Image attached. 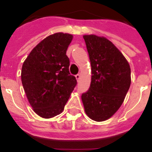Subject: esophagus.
Instances as JSON below:
<instances>
[{
	"label": "esophagus",
	"mask_w": 152,
	"mask_h": 152,
	"mask_svg": "<svg viewBox=\"0 0 152 152\" xmlns=\"http://www.w3.org/2000/svg\"><path fill=\"white\" fill-rule=\"evenodd\" d=\"M75 76H76V80H77V81L79 80V79H80V75H79V74H76Z\"/></svg>",
	"instance_id": "1"
}]
</instances>
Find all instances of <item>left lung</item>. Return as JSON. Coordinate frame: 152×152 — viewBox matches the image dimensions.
Returning a JSON list of instances; mask_svg holds the SVG:
<instances>
[{
    "label": "left lung",
    "mask_w": 152,
    "mask_h": 152,
    "mask_svg": "<svg viewBox=\"0 0 152 152\" xmlns=\"http://www.w3.org/2000/svg\"><path fill=\"white\" fill-rule=\"evenodd\" d=\"M91 66L88 91L82 94L87 115L96 121L111 118L124 102L131 83L130 67L123 54L103 37L84 35Z\"/></svg>",
    "instance_id": "left-lung-1"
}]
</instances>
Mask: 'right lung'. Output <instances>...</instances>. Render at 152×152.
I'll list each match as a JSON object with an SVG mask.
<instances>
[{"label": "right lung", "instance_id": "1", "mask_svg": "<svg viewBox=\"0 0 152 152\" xmlns=\"http://www.w3.org/2000/svg\"><path fill=\"white\" fill-rule=\"evenodd\" d=\"M73 39L69 34L48 36L30 52L22 68V83L28 102L40 117L61 114L77 84L69 72L66 49Z\"/></svg>", "mask_w": 152, "mask_h": 152}]
</instances>
